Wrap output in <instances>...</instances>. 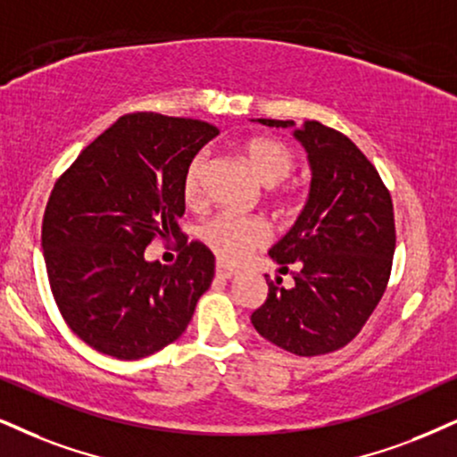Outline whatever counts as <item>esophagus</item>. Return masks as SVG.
I'll use <instances>...</instances> for the list:
<instances>
[{
    "instance_id": "1",
    "label": "esophagus",
    "mask_w": 457,
    "mask_h": 457,
    "mask_svg": "<svg viewBox=\"0 0 457 457\" xmlns=\"http://www.w3.org/2000/svg\"><path fill=\"white\" fill-rule=\"evenodd\" d=\"M216 275L218 278H222V279H230V278H235V275H237V271H235V269H228V267H224V264H216Z\"/></svg>"
}]
</instances>
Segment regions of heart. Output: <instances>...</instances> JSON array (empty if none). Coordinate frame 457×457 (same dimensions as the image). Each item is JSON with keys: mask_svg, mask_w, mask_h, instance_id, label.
I'll use <instances>...</instances> for the list:
<instances>
[{"mask_svg": "<svg viewBox=\"0 0 457 457\" xmlns=\"http://www.w3.org/2000/svg\"><path fill=\"white\" fill-rule=\"evenodd\" d=\"M245 161L252 173L264 186H278L292 173L295 159L290 150L278 139L254 137L244 148ZM205 154H196L188 162L184 173V199L196 201L201 195V178L205 171ZM199 237L222 262H241L252 250L264 245L269 241L267 224L256 218L235 216V213H218L216 218L207 220L199 227Z\"/></svg>", "mask_w": 457, "mask_h": 457, "instance_id": "obj_1", "label": "heart"}]
</instances>
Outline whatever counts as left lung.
I'll return each mask as SVG.
<instances>
[{
    "mask_svg": "<svg viewBox=\"0 0 457 457\" xmlns=\"http://www.w3.org/2000/svg\"><path fill=\"white\" fill-rule=\"evenodd\" d=\"M264 127L292 129L312 167L309 199L295 227L269 250L295 284L267 279V301L252 324L267 341L320 356L347 345L384 296L396 247L392 196L358 145L318 120L256 118Z\"/></svg>",
    "mask_w": 457,
    "mask_h": 457,
    "instance_id": "8db88e82",
    "label": "left lung"
}]
</instances>
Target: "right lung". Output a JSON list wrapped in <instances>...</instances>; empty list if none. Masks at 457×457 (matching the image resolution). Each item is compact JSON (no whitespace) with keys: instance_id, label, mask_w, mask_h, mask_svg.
<instances>
[{"instance_id":"1","label":"right lung","mask_w":457,"mask_h":457,"mask_svg":"<svg viewBox=\"0 0 457 457\" xmlns=\"http://www.w3.org/2000/svg\"><path fill=\"white\" fill-rule=\"evenodd\" d=\"M216 135L196 118L127 114L56 179L42 222L50 290L67 326L105 356L145 358L179 339L212 286L201 241L171 267L144 254L154 237H182L186 167Z\"/></svg>"}]
</instances>
